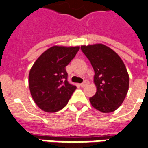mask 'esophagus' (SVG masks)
Returning <instances> with one entry per match:
<instances>
[{
  "label": "esophagus",
  "instance_id": "esophagus-1",
  "mask_svg": "<svg viewBox=\"0 0 148 148\" xmlns=\"http://www.w3.org/2000/svg\"><path fill=\"white\" fill-rule=\"evenodd\" d=\"M88 83H89L88 80H84V82H83V83H82V84H81V86H82V87L86 86L87 84H88Z\"/></svg>",
  "mask_w": 148,
  "mask_h": 148
}]
</instances>
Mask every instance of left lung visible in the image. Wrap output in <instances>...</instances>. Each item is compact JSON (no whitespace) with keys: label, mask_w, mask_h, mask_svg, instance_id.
<instances>
[{"label":"left lung","mask_w":148,"mask_h":148,"mask_svg":"<svg viewBox=\"0 0 148 148\" xmlns=\"http://www.w3.org/2000/svg\"><path fill=\"white\" fill-rule=\"evenodd\" d=\"M95 71L97 91L90 98L95 109L102 112L116 110L123 103L129 89V74L118 54L103 44L82 46Z\"/></svg>","instance_id":"1"}]
</instances>
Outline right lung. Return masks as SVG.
<instances>
[{
	"instance_id": "1",
	"label": "right lung",
	"mask_w": 148,
	"mask_h": 148,
	"mask_svg": "<svg viewBox=\"0 0 148 148\" xmlns=\"http://www.w3.org/2000/svg\"><path fill=\"white\" fill-rule=\"evenodd\" d=\"M79 49V47L54 46L42 53L32 66L29 90L42 110L54 112L66 106L77 88L67 81L66 66Z\"/></svg>"
}]
</instances>
